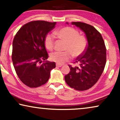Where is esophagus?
<instances>
[{
  "label": "esophagus",
  "instance_id": "esophagus-1",
  "mask_svg": "<svg viewBox=\"0 0 120 120\" xmlns=\"http://www.w3.org/2000/svg\"><path fill=\"white\" fill-rule=\"evenodd\" d=\"M62 65V64H56V67H61Z\"/></svg>",
  "mask_w": 120,
  "mask_h": 120
}]
</instances>
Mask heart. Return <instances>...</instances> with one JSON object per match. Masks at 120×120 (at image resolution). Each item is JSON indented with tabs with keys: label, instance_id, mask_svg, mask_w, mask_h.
I'll return each mask as SVG.
<instances>
[{
	"label": "heart",
	"instance_id": "obj_1",
	"mask_svg": "<svg viewBox=\"0 0 120 120\" xmlns=\"http://www.w3.org/2000/svg\"><path fill=\"white\" fill-rule=\"evenodd\" d=\"M59 39L66 41L64 49L65 51H56L51 54L52 61L61 64L69 61L72 55L74 58L80 56L86 50L88 40L85 35H79V30L75 28L65 26L54 32ZM44 45L47 50L52 51L54 48L55 41L52 35H47L44 39Z\"/></svg>",
	"mask_w": 120,
	"mask_h": 120
}]
</instances>
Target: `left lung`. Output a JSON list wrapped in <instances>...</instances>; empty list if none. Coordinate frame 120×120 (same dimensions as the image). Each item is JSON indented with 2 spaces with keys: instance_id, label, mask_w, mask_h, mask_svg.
<instances>
[{
  "instance_id": "1",
  "label": "left lung",
  "mask_w": 120,
  "mask_h": 120,
  "mask_svg": "<svg viewBox=\"0 0 120 120\" xmlns=\"http://www.w3.org/2000/svg\"><path fill=\"white\" fill-rule=\"evenodd\" d=\"M71 23L84 31L88 46L85 52L74 62L79 63V66L73 67L69 65L70 71L64 76V79L71 88L84 91L94 86L101 76L106 64V49L101 35L94 26L81 22Z\"/></svg>"
}]
</instances>
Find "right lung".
Returning a JSON list of instances; mask_svg holds the SVG:
<instances>
[{
  "instance_id": "obj_1",
  "label": "right lung",
  "mask_w": 120,
  "mask_h": 120,
  "mask_svg": "<svg viewBox=\"0 0 120 120\" xmlns=\"http://www.w3.org/2000/svg\"><path fill=\"white\" fill-rule=\"evenodd\" d=\"M56 24L45 21H31L23 26L15 36L13 66L19 78L26 86L37 87L45 84L51 70L56 68L54 62L46 60L49 56L44 45L45 37Z\"/></svg>"
}]
</instances>
